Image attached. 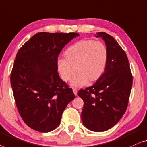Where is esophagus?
Returning a JSON list of instances; mask_svg holds the SVG:
<instances>
[{
    "mask_svg": "<svg viewBox=\"0 0 147 147\" xmlns=\"http://www.w3.org/2000/svg\"><path fill=\"white\" fill-rule=\"evenodd\" d=\"M73 90L74 94L76 96V95H77V89H76V88H73Z\"/></svg>",
    "mask_w": 147,
    "mask_h": 147,
    "instance_id": "34e87169",
    "label": "esophagus"
}]
</instances>
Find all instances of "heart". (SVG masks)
<instances>
[{
  "label": "heart",
  "instance_id": "heart-1",
  "mask_svg": "<svg viewBox=\"0 0 147 147\" xmlns=\"http://www.w3.org/2000/svg\"><path fill=\"white\" fill-rule=\"evenodd\" d=\"M66 57H59L57 61L58 71L64 81L71 82L73 86H82L88 80L98 79L106 69L108 51L103 43L94 40H80L72 45L65 53ZM77 68H76V67Z\"/></svg>",
  "mask_w": 147,
  "mask_h": 147
}]
</instances>
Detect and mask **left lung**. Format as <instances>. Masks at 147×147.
I'll return each instance as SVG.
<instances>
[{
    "label": "left lung",
    "instance_id": "obj_1",
    "mask_svg": "<svg viewBox=\"0 0 147 147\" xmlns=\"http://www.w3.org/2000/svg\"><path fill=\"white\" fill-rule=\"evenodd\" d=\"M105 41L108 62L102 75L90 87L80 89L78 96L84 102L81 113L84 127L94 132L110 129L127 109L133 76L127 56L115 39L106 32L94 35Z\"/></svg>",
    "mask_w": 147,
    "mask_h": 147
}]
</instances>
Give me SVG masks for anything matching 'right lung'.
Instances as JSON below:
<instances>
[{
  "instance_id": "right-lung-1",
  "label": "right lung",
  "mask_w": 147,
  "mask_h": 147,
  "mask_svg": "<svg viewBox=\"0 0 147 147\" xmlns=\"http://www.w3.org/2000/svg\"><path fill=\"white\" fill-rule=\"evenodd\" d=\"M78 36L74 32L36 33L16 54L11 75L12 89L20 117L33 130H55L75 97L60 78L57 61L63 47Z\"/></svg>"
}]
</instances>
